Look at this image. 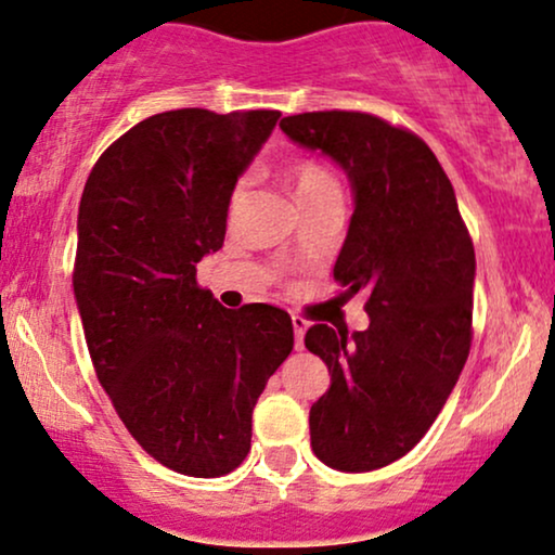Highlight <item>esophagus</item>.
Instances as JSON below:
<instances>
[{
  "mask_svg": "<svg viewBox=\"0 0 555 555\" xmlns=\"http://www.w3.org/2000/svg\"><path fill=\"white\" fill-rule=\"evenodd\" d=\"M307 320L299 318V315H292V328H295V344L297 349H302V338H305V331H307Z\"/></svg>",
  "mask_w": 555,
  "mask_h": 555,
  "instance_id": "34e87169",
  "label": "esophagus"
}]
</instances>
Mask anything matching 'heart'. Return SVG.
<instances>
[{"instance_id": "obj_1", "label": "heart", "mask_w": 555, "mask_h": 555, "mask_svg": "<svg viewBox=\"0 0 555 555\" xmlns=\"http://www.w3.org/2000/svg\"><path fill=\"white\" fill-rule=\"evenodd\" d=\"M292 185H295V193L297 198H305V196H312V193L323 191V189H333V178L320 168L318 163H299L295 170H292ZM243 191L245 185L240 183L235 196H232V209H237L240 198H243Z\"/></svg>"}]
</instances>
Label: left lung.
<instances>
[{"mask_svg": "<svg viewBox=\"0 0 555 555\" xmlns=\"http://www.w3.org/2000/svg\"><path fill=\"white\" fill-rule=\"evenodd\" d=\"M302 150L346 172L353 214L333 279L366 299V331L318 323L305 346L331 372L310 409L320 463L366 473L418 444L457 385L470 351L476 253L455 189L416 133L353 111L286 116Z\"/></svg>", "mask_w": 555, "mask_h": 555, "instance_id": "1", "label": "left lung"}]
</instances>
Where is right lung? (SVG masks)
Instances as JSON below:
<instances>
[{"label": "right lung", "instance_id": "obj_1", "mask_svg": "<svg viewBox=\"0 0 555 555\" xmlns=\"http://www.w3.org/2000/svg\"><path fill=\"white\" fill-rule=\"evenodd\" d=\"M279 116L144 118L100 155L79 202L75 299L98 379L131 437L183 476L243 463L258 396L295 346L284 310H227L196 284Z\"/></svg>", "mask_w": 555, "mask_h": 555}]
</instances>
